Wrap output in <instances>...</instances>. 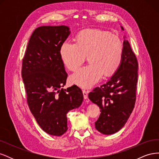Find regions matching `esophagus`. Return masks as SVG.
Instances as JSON below:
<instances>
[{"label": "esophagus", "mask_w": 159, "mask_h": 159, "mask_svg": "<svg viewBox=\"0 0 159 159\" xmlns=\"http://www.w3.org/2000/svg\"><path fill=\"white\" fill-rule=\"evenodd\" d=\"M82 92H83V95H84V99H86L88 98V91H86V90H85V89H84V90L82 91Z\"/></svg>", "instance_id": "obj_1"}]
</instances>
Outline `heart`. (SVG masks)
Returning a JSON list of instances; mask_svg holds the SVG:
<instances>
[{"label":"heart","mask_w":159,"mask_h":159,"mask_svg":"<svg viewBox=\"0 0 159 159\" xmlns=\"http://www.w3.org/2000/svg\"><path fill=\"white\" fill-rule=\"evenodd\" d=\"M76 43L65 41L60 46L62 63L70 70H75L88 56L89 64L75 71L70 81L82 88H89L100 80L103 75L115 74L121 66L123 44L120 38L109 32L88 29L76 36Z\"/></svg>","instance_id":"b5f03b06"}]
</instances>
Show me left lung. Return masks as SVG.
Segmentation results:
<instances>
[{"instance_id":"left-lung-1","label":"left lung","mask_w":159,"mask_h":159,"mask_svg":"<svg viewBox=\"0 0 159 159\" xmlns=\"http://www.w3.org/2000/svg\"><path fill=\"white\" fill-rule=\"evenodd\" d=\"M124 38L123 57L119 69L106 83L88 94L89 99L101 109L95 127L104 134H114L122 129L135 103L138 62L129 42Z\"/></svg>"}]
</instances>
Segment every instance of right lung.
Instances as JSON below:
<instances>
[{
  "mask_svg": "<svg viewBox=\"0 0 159 159\" xmlns=\"http://www.w3.org/2000/svg\"><path fill=\"white\" fill-rule=\"evenodd\" d=\"M70 34V28L64 25L37 28L22 60V76L30 111L43 131L54 136L66 132L67 113L78 108L84 99L77 85L61 88L68 74L60 49Z\"/></svg>",
  "mask_w": 159,
  "mask_h": 159,
  "instance_id": "right-lung-1",
  "label": "right lung"
}]
</instances>
